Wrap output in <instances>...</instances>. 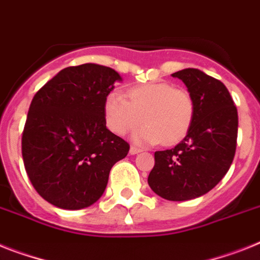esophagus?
<instances>
[{"label": "esophagus", "instance_id": "1", "mask_svg": "<svg viewBox=\"0 0 260 260\" xmlns=\"http://www.w3.org/2000/svg\"><path fill=\"white\" fill-rule=\"evenodd\" d=\"M141 149L140 148H137V147H131L129 148V153L131 154H137V153H140Z\"/></svg>", "mask_w": 260, "mask_h": 260}]
</instances>
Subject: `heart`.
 <instances>
[{
    "label": "heart",
    "instance_id": "heart-1",
    "mask_svg": "<svg viewBox=\"0 0 260 260\" xmlns=\"http://www.w3.org/2000/svg\"><path fill=\"white\" fill-rule=\"evenodd\" d=\"M104 120L108 129L125 135L145 121L134 135L136 143L167 145L181 141L190 129L196 104L190 93L173 88L169 83H148L132 87L125 96L111 91L103 103Z\"/></svg>",
    "mask_w": 260,
    "mask_h": 260
}]
</instances>
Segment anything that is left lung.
I'll use <instances>...</instances> for the list:
<instances>
[{
    "label": "left lung",
    "instance_id": "8db88e82",
    "mask_svg": "<svg viewBox=\"0 0 260 260\" xmlns=\"http://www.w3.org/2000/svg\"><path fill=\"white\" fill-rule=\"evenodd\" d=\"M185 83L196 113L185 139L154 152L150 189L168 201H187L210 191L228 173L237 148L238 111L221 80L197 69L172 74Z\"/></svg>",
    "mask_w": 260,
    "mask_h": 260
}]
</instances>
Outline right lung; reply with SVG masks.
<instances>
[{
	"label": "right lung",
	"instance_id": "right-lung-1",
	"mask_svg": "<svg viewBox=\"0 0 260 260\" xmlns=\"http://www.w3.org/2000/svg\"><path fill=\"white\" fill-rule=\"evenodd\" d=\"M121 76L95 63L66 67L34 95L22 134L26 173L56 208L79 210L106 190L129 144L106 126L104 98Z\"/></svg>",
	"mask_w": 260,
	"mask_h": 260
}]
</instances>
